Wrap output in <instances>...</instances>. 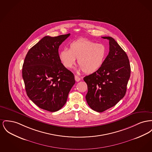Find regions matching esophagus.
I'll return each mask as SVG.
<instances>
[{
    "label": "esophagus",
    "mask_w": 152,
    "mask_h": 152,
    "mask_svg": "<svg viewBox=\"0 0 152 152\" xmlns=\"http://www.w3.org/2000/svg\"><path fill=\"white\" fill-rule=\"evenodd\" d=\"M75 79L76 81H77V82H78V81H79L80 80V78L79 76H76V75L75 76Z\"/></svg>",
    "instance_id": "1"
}]
</instances>
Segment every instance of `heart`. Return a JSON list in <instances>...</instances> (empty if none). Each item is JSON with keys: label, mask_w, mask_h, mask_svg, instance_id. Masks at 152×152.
Returning <instances> with one entry per match:
<instances>
[{"label": "heart", "mask_w": 152, "mask_h": 152, "mask_svg": "<svg viewBox=\"0 0 152 152\" xmlns=\"http://www.w3.org/2000/svg\"><path fill=\"white\" fill-rule=\"evenodd\" d=\"M106 47L103 44L86 39L71 42L69 49L64 48L59 54L60 59L65 67L70 69L75 64L76 58L80 65L78 71L93 73L102 67L107 56Z\"/></svg>", "instance_id": "obj_1"}]
</instances>
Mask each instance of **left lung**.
I'll return each mask as SVG.
<instances>
[{
  "instance_id": "1",
  "label": "left lung",
  "mask_w": 152,
  "mask_h": 152,
  "mask_svg": "<svg viewBox=\"0 0 152 152\" xmlns=\"http://www.w3.org/2000/svg\"><path fill=\"white\" fill-rule=\"evenodd\" d=\"M102 38L109 41L108 54L98 71L83 79L88 86L87 102L99 113L114 106L124 97L131 72L129 60L122 48L113 38Z\"/></svg>"
}]
</instances>
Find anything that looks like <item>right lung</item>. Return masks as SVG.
Masks as SVG:
<instances>
[{
    "mask_svg": "<svg viewBox=\"0 0 152 152\" xmlns=\"http://www.w3.org/2000/svg\"><path fill=\"white\" fill-rule=\"evenodd\" d=\"M70 34L45 36L27 52L22 77L28 97L37 106L50 112L61 109L75 83L73 73L61 62L58 48Z\"/></svg>",
    "mask_w": 152,
    "mask_h": 152,
    "instance_id": "obj_1",
    "label": "right lung"
}]
</instances>
